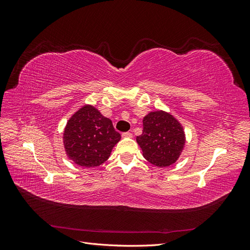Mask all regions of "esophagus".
<instances>
[{
    "instance_id": "34e87169",
    "label": "esophagus",
    "mask_w": 250,
    "mask_h": 250,
    "mask_svg": "<svg viewBox=\"0 0 250 250\" xmlns=\"http://www.w3.org/2000/svg\"><path fill=\"white\" fill-rule=\"evenodd\" d=\"M122 137L123 138H132V133H130V132H124L122 134Z\"/></svg>"
}]
</instances>
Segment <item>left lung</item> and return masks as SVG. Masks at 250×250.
Segmentation results:
<instances>
[{"instance_id": "left-lung-1", "label": "left lung", "mask_w": 250, "mask_h": 250, "mask_svg": "<svg viewBox=\"0 0 250 250\" xmlns=\"http://www.w3.org/2000/svg\"><path fill=\"white\" fill-rule=\"evenodd\" d=\"M143 156L156 167L175 163L186 145L184 126L166 110L150 111L143 119V133L137 137Z\"/></svg>"}]
</instances>
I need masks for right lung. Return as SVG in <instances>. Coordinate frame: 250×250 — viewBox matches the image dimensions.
<instances>
[{
    "instance_id": "obj_1",
    "label": "right lung",
    "mask_w": 250,
    "mask_h": 250,
    "mask_svg": "<svg viewBox=\"0 0 250 250\" xmlns=\"http://www.w3.org/2000/svg\"><path fill=\"white\" fill-rule=\"evenodd\" d=\"M120 140L111 120L92 104L83 105L73 113L62 135L66 156L85 168H96L106 162Z\"/></svg>"
}]
</instances>
